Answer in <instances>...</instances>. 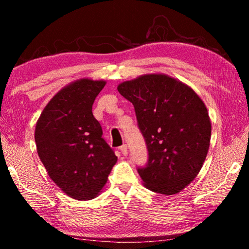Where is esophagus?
<instances>
[{"label": "esophagus", "mask_w": 249, "mask_h": 249, "mask_svg": "<svg viewBox=\"0 0 249 249\" xmlns=\"http://www.w3.org/2000/svg\"><path fill=\"white\" fill-rule=\"evenodd\" d=\"M120 150H121V153L123 154L124 156H127V153H128V150H127V145H123V146H121V147H120Z\"/></svg>", "instance_id": "1"}]
</instances>
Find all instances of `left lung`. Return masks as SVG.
<instances>
[{"instance_id":"1","label":"left lung","mask_w":249,"mask_h":249,"mask_svg":"<svg viewBox=\"0 0 249 249\" xmlns=\"http://www.w3.org/2000/svg\"><path fill=\"white\" fill-rule=\"evenodd\" d=\"M132 102L148 149L138 169L142 184L163 196L177 195L199 174L208 155L211 120L196 91L165 73H146L117 86Z\"/></svg>"}]
</instances>
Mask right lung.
<instances>
[{"mask_svg":"<svg viewBox=\"0 0 249 249\" xmlns=\"http://www.w3.org/2000/svg\"><path fill=\"white\" fill-rule=\"evenodd\" d=\"M107 81L78 79L59 90L37 120V154L49 178L75 200L94 199L113 166L114 151L102 138L92 105Z\"/></svg>","mask_w":249,"mask_h":249,"instance_id":"obj_1","label":"right lung"}]
</instances>
